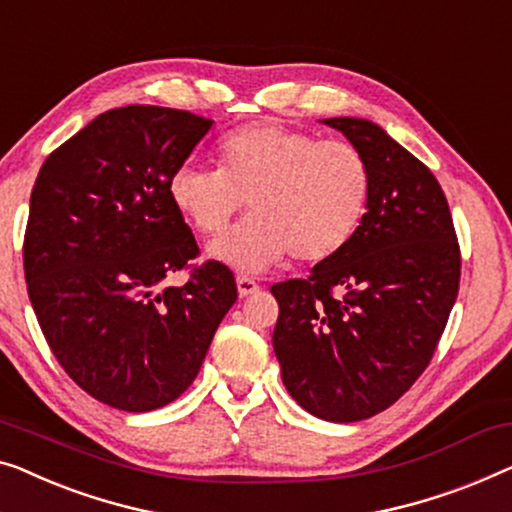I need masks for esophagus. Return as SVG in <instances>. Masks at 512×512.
I'll list each match as a JSON object with an SVG mask.
<instances>
[{"mask_svg":"<svg viewBox=\"0 0 512 512\" xmlns=\"http://www.w3.org/2000/svg\"><path fill=\"white\" fill-rule=\"evenodd\" d=\"M235 284H238L240 298H247V295L258 291V284H256L254 279H249V277H238V279H235Z\"/></svg>","mask_w":512,"mask_h":512,"instance_id":"esophagus-1","label":"esophagus"}]
</instances>
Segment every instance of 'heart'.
Here are the masks:
<instances>
[{"label":"heart","mask_w":512,"mask_h":512,"mask_svg":"<svg viewBox=\"0 0 512 512\" xmlns=\"http://www.w3.org/2000/svg\"><path fill=\"white\" fill-rule=\"evenodd\" d=\"M212 157L217 170L177 168L168 198L201 235H219L247 201L251 217L207 249L235 270L265 272L288 254L300 263L328 261L367 214L372 170L346 140L265 122L228 133Z\"/></svg>","instance_id":"obj_1"}]
</instances>
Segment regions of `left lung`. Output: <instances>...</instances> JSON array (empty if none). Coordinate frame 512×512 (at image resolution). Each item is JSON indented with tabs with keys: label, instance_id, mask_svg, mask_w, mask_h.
Returning <instances> with one entry per match:
<instances>
[{
	"label": "left lung",
	"instance_id": "left-lung-1",
	"mask_svg": "<svg viewBox=\"0 0 512 512\" xmlns=\"http://www.w3.org/2000/svg\"><path fill=\"white\" fill-rule=\"evenodd\" d=\"M365 154L372 196L344 251L270 291L288 395L330 422L372 418L432 360L459 288L448 201L425 164L360 117L321 120Z\"/></svg>",
	"mask_w": 512,
	"mask_h": 512
}]
</instances>
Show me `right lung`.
<instances>
[{
    "label": "right lung",
    "instance_id": "right-lung-1",
    "mask_svg": "<svg viewBox=\"0 0 512 512\" xmlns=\"http://www.w3.org/2000/svg\"><path fill=\"white\" fill-rule=\"evenodd\" d=\"M212 124L175 108H113L36 177L22 249L29 300L64 372L113 409L180 397L238 300L217 261L166 286L198 254L168 180Z\"/></svg>",
    "mask_w": 512,
    "mask_h": 512
}]
</instances>
